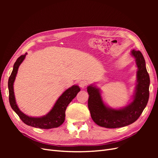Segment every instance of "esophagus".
Returning a JSON list of instances; mask_svg holds the SVG:
<instances>
[{
	"label": "esophagus",
	"instance_id": "1",
	"mask_svg": "<svg viewBox=\"0 0 158 158\" xmlns=\"http://www.w3.org/2000/svg\"><path fill=\"white\" fill-rule=\"evenodd\" d=\"M87 84V82H85V81L84 80H82V81H80V82H79V85L80 87H81L82 88H84L85 87V85H86Z\"/></svg>",
	"mask_w": 158,
	"mask_h": 158
}]
</instances>
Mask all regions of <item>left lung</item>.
Instances as JSON below:
<instances>
[{"label": "left lung", "mask_w": 158, "mask_h": 158, "mask_svg": "<svg viewBox=\"0 0 158 158\" xmlns=\"http://www.w3.org/2000/svg\"><path fill=\"white\" fill-rule=\"evenodd\" d=\"M131 55L135 59L138 67L136 85L132 101L127 106L113 109L103 101L100 89L91 84L87 87L89 94L88 108L93 121L98 125L109 128L123 127L135 122L144 111L149 99L150 76L146 62L140 51L132 50Z\"/></svg>", "instance_id": "left-lung-1"}]
</instances>
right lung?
<instances>
[{"mask_svg": "<svg viewBox=\"0 0 158 158\" xmlns=\"http://www.w3.org/2000/svg\"><path fill=\"white\" fill-rule=\"evenodd\" d=\"M26 55L27 53L18 57L14 64L13 70L8 79V87L9 91V102H10V106L21 120L27 125L44 129L59 127L64 121L66 107L80 92V88L77 85H73V86L65 90L56 100L51 111L45 115L40 117H30L27 115L22 112L17 106L14 92V82L16 79L18 68L23 60L25 59Z\"/></svg>", "mask_w": 158, "mask_h": 158, "instance_id": "1", "label": "right lung"}]
</instances>
